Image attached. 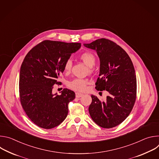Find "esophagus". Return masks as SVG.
I'll return each mask as SVG.
<instances>
[{
    "mask_svg": "<svg viewBox=\"0 0 159 159\" xmlns=\"http://www.w3.org/2000/svg\"><path fill=\"white\" fill-rule=\"evenodd\" d=\"M82 96H83V94H81V93H75V96H76V98H81Z\"/></svg>",
    "mask_w": 159,
    "mask_h": 159,
    "instance_id": "34e87169",
    "label": "esophagus"
}]
</instances>
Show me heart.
I'll list each match as a JSON object with an SVG mask.
<instances>
[{"label": "heart", "mask_w": 159, "mask_h": 159, "mask_svg": "<svg viewBox=\"0 0 159 159\" xmlns=\"http://www.w3.org/2000/svg\"><path fill=\"white\" fill-rule=\"evenodd\" d=\"M80 60L87 66H89V69L90 72L93 70V67L96 63V57L95 56L90 52H85L82 54L80 56ZM72 66V61L71 60H67L64 64V72L66 73H69L71 70ZM88 84V82L86 79H75L70 81L68 83V86L70 89L76 90L79 92H82L85 89L86 85Z\"/></svg>", "instance_id": "heart-1"}]
</instances>
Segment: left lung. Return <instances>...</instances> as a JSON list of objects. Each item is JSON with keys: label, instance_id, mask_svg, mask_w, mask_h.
Returning a JSON list of instances; mask_svg holds the SVG:
<instances>
[{"label": "left lung", "instance_id": "left-lung-1", "mask_svg": "<svg viewBox=\"0 0 159 159\" xmlns=\"http://www.w3.org/2000/svg\"><path fill=\"white\" fill-rule=\"evenodd\" d=\"M84 45L95 50L99 58V77L96 89L109 94L106 101L91 96L90 116L102 128L115 127L128 116L136 100L137 78L133 63L121 47L109 39H98Z\"/></svg>", "mask_w": 159, "mask_h": 159}]
</instances>
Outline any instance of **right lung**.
Here are the masks:
<instances>
[{
    "label": "right lung",
    "mask_w": 159,
    "mask_h": 159,
    "mask_svg": "<svg viewBox=\"0 0 159 159\" xmlns=\"http://www.w3.org/2000/svg\"><path fill=\"white\" fill-rule=\"evenodd\" d=\"M81 44L45 40L25 57L19 74V96L22 108L37 126L51 129L61 123L69 112L68 104L75 98L71 90L53 94V86L64 71V64Z\"/></svg>",
    "instance_id": "obj_1"
}]
</instances>
